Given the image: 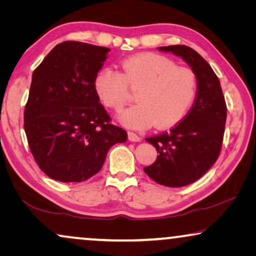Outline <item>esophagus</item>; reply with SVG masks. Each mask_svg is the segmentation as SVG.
<instances>
[{"label": "esophagus", "mask_w": 256, "mask_h": 256, "mask_svg": "<svg viewBox=\"0 0 256 256\" xmlns=\"http://www.w3.org/2000/svg\"><path fill=\"white\" fill-rule=\"evenodd\" d=\"M128 138H129V141H132V142L141 141V138H140L138 134H135V132H128Z\"/></svg>", "instance_id": "1"}]
</instances>
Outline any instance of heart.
Returning a JSON list of instances; mask_svg holds the SVG:
<instances>
[{
  "instance_id": "1",
  "label": "heart",
  "mask_w": 256,
  "mask_h": 256,
  "mask_svg": "<svg viewBox=\"0 0 256 256\" xmlns=\"http://www.w3.org/2000/svg\"><path fill=\"white\" fill-rule=\"evenodd\" d=\"M122 72L102 68L96 78L101 101L120 112L138 92V104L121 113L120 121L130 128H169L185 118L198 93L194 70L178 66L172 59L157 54H143L124 59Z\"/></svg>"
}]
</instances>
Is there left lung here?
Masks as SVG:
<instances>
[{"instance_id":"obj_1","label":"left lung","mask_w":256,"mask_h":256,"mask_svg":"<svg viewBox=\"0 0 256 256\" xmlns=\"http://www.w3.org/2000/svg\"><path fill=\"white\" fill-rule=\"evenodd\" d=\"M160 50L180 56L191 66L198 78V93L183 120L169 132L146 138L158 155L143 170L156 183L182 188L198 180L218 160L227 107L218 76L197 51L186 45L160 46Z\"/></svg>"}]
</instances>
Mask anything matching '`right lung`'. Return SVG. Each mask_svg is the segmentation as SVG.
<instances>
[{
	"label": "right lung",
	"instance_id": "add662e5",
	"mask_svg": "<svg viewBox=\"0 0 256 256\" xmlns=\"http://www.w3.org/2000/svg\"><path fill=\"white\" fill-rule=\"evenodd\" d=\"M110 51L62 42L32 73L24 130L34 160L52 180H87L101 170L112 146L127 141V132L112 124L96 90Z\"/></svg>",
	"mask_w": 256,
	"mask_h": 256
}]
</instances>
